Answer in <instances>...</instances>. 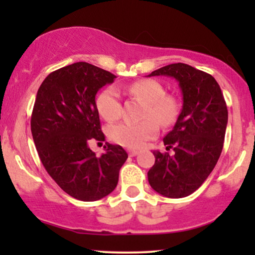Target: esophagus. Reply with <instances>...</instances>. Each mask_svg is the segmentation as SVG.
<instances>
[{
    "instance_id": "obj_1",
    "label": "esophagus",
    "mask_w": 255,
    "mask_h": 255,
    "mask_svg": "<svg viewBox=\"0 0 255 255\" xmlns=\"http://www.w3.org/2000/svg\"><path fill=\"white\" fill-rule=\"evenodd\" d=\"M128 153H129L130 157H134V156H136L137 153H139V151L134 150V148H129V150H128Z\"/></svg>"
}]
</instances>
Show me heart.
<instances>
[{
	"label": "heart",
	"instance_id": "heart-1",
	"mask_svg": "<svg viewBox=\"0 0 255 255\" xmlns=\"http://www.w3.org/2000/svg\"><path fill=\"white\" fill-rule=\"evenodd\" d=\"M128 93L137 101L145 103L140 122H121L109 128V136L113 141L126 147H141L147 140L158 133V124L169 126L176 118V103L165 96V90L153 79H142L128 86ZM97 109L107 121H115L121 116L122 103L119 90L114 86L104 89L98 95ZM156 119L155 122L154 120Z\"/></svg>",
	"mask_w": 255,
	"mask_h": 255
}]
</instances>
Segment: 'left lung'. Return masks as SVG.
Masks as SVG:
<instances>
[{
	"label": "left lung",
	"mask_w": 255,
	"mask_h": 255,
	"mask_svg": "<svg viewBox=\"0 0 255 255\" xmlns=\"http://www.w3.org/2000/svg\"><path fill=\"white\" fill-rule=\"evenodd\" d=\"M176 79L182 109L163 141L166 152L153 151L154 164L147 172L152 188L166 198H184L211 174L223 148L228 109L212 75L184 63H172L148 77Z\"/></svg>",
	"instance_id": "8db88e82"
}]
</instances>
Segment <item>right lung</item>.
<instances>
[{"label": "right lung", "instance_id": "obj_1", "mask_svg": "<svg viewBox=\"0 0 255 255\" xmlns=\"http://www.w3.org/2000/svg\"><path fill=\"white\" fill-rule=\"evenodd\" d=\"M115 75L87 62L50 73L37 92L31 131L44 168L61 188L83 201H96L116 188L128 158L120 145L105 142L97 157L90 140H104L96 95Z\"/></svg>", "mask_w": 255, "mask_h": 255}]
</instances>
